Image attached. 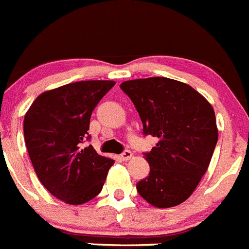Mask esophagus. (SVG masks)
Returning <instances> with one entry per match:
<instances>
[{
    "label": "esophagus",
    "mask_w": 249,
    "mask_h": 249,
    "mask_svg": "<svg viewBox=\"0 0 249 249\" xmlns=\"http://www.w3.org/2000/svg\"><path fill=\"white\" fill-rule=\"evenodd\" d=\"M132 156H133V153L130 152L129 150H125L121 153V160H130V158H132Z\"/></svg>",
    "instance_id": "1"
}]
</instances>
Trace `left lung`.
I'll list each match as a JSON object with an SVG mask.
<instances>
[{
	"label": "left lung",
	"mask_w": 249,
	"mask_h": 249,
	"mask_svg": "<svg viewBox=\"0 0 249 249\" xmlns=\"http://www.w3.org/2000/svg\"><path fill=\"white\" fill-rule=\"evenodd\" d=\"M120 87L139 112L143 134L158 139L145 153L150 174L137 183L138 193L156 207L176 206L192 196L211 162L218 140L213 107L193 87L169 78Z\"/></svg>",
	"instance_id": "8db88e82"
}]
</instances>
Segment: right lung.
I'll return each instance as SVG.
<instances>
[{
	"label": "right lung",
	"mask_w": 249,
	"mask_h": 249,
	"mask_svg": "<svg viewBox=\"0 0 249 249\" xmlns=\"http://www.w3.org/2000/svg\"><path fill=\"white\" fill-rule=\"evenodd\" d=\"M111 80H87L43 92L24 119L27 152L43 186L60 200L85 204L101 193L115 160L98 155L89 140V119Z\"/></svg>",
	"instance_id": "add662e5"
}]
</instances>
